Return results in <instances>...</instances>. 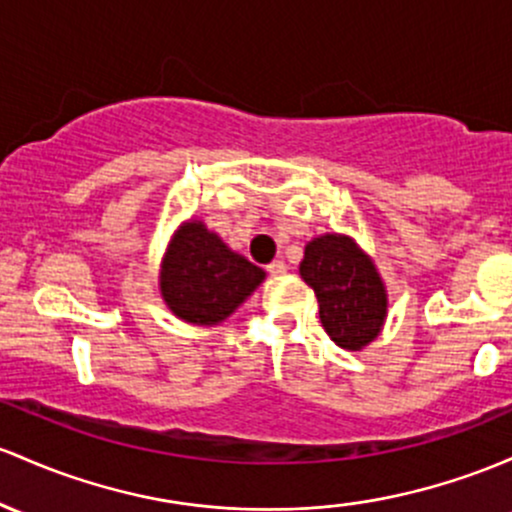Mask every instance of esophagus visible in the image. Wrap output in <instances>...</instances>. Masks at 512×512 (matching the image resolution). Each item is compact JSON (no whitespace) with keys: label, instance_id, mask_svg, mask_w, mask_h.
I'll return each instance as SVG.
<instances>
[{"label":"esophagus","instance_id":"esophagus-1","mask_svg":"<svg viewBox=\"0 0 512 512\" xmlns=\"http://www.w3.org/2000/svg\"><path fill=\"white\" fill-rule=\"evenodd\" d=\"M267 272L272 274V277H282V274H286V262L284 260H274L272 265H267Z\"/></svg>","mask_w":512,"mask_h":512}]
</instances>
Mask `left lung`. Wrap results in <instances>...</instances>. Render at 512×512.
<instances>
[{
	"instance_id": "1",
	"label": "left lung",
	"mask_w": 512,
	"mask_h": 512,
	"mask_svg": "<svg viewBox=\"0 0 512 512\" xmlns=\"http://www.w3.org/2000/svg\"><path fill=\"white\" fill-rule=\"evenodd\" d=\"M301 279L316 291L320 323L342 350H362L386 320V286L372 257L350 235L325 233L303 250Z\"/></svg>"
}]
</instances>
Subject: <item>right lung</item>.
Masks as SVG:
<instances>
[{
	"instance_id": "obj_1",
	"label": "right lung",
	"mask_w": 512,
	"mask_h": 512,
	"mask_svg": "<svg viewBox=\"0 0 512 512\" xmlns=\"http://www.w3.org/2000/svg\"><path fill=\"white\" fill-rule=\"evenodd\" d=\"M265 282V272L201 221L179 226L160 267V294L184 323L218 325Z\"/></svg>"
}]
</instances>
